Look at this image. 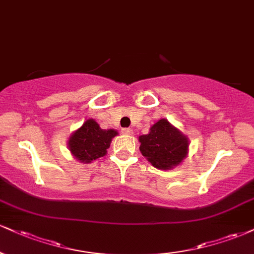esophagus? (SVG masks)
<instances>
[{"instance_id": "esophagus-1", "label": "esophagus", "mask_w": 254, "mask_h": 254, "mask_svg": "<svg viewBox=\"0 0 254 254\" xmlns=\"http://www.w3.org/2000/svg\"><path fill=\"white\" fill-rule=\"evenodd\" d=\"M122 133H124V135H131L132 133V129H130V127H123L122 129Z\"/></svg>"}]
</instances>
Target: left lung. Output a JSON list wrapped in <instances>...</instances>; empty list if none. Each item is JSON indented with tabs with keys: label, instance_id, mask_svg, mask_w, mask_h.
<instances>
[{
	"label": "left lung",
	"instance_id": "left-lung-1",
	"mask_svg": "<svg viewBox=\"0 0 254 254\" xmlns=\"http://www.w3.org/2000/svg\"><path fill=\"white\" fill-rule=\"evenodd\" d=\"M138 139L142 155L157 169H173L188 154L187 136L164 118L152 125L148 135L139 136Z\"/></svg>",
	"mask_w": 254,
	"mask_h": 254
}]
</instances>
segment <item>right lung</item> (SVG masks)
<instances>
[{"label": "right lung", "instance_id": "right-lung-1", "mask_svg": "<svg viewBox=\"0 0 254 254\" xmlns=\"http://www.w3.org/2000/svg\"><path fill=\"white\" fill-rule=\"evenodd\" d=\"M117 135L116 130H104L94 119H87L69 137L68 149L79 162L91 163L105 156L112 138Z\"/></svg>", "mask_w": 254, "mask_h": 254}]
</instances>
